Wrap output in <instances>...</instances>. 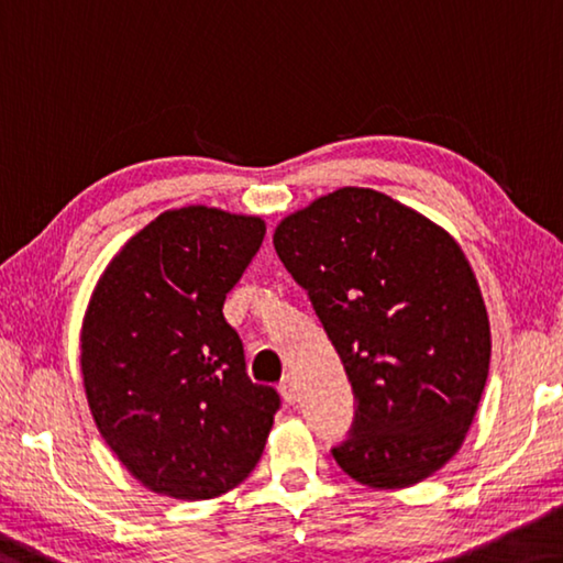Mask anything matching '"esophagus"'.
Returning <instances> with one entry per match:
<instances>
[{
    "label": "esophagus",
    "instance_id": "34e87169",
    "mask_svg": "<svg viewBox=\"0 0 563 563\" xmlns=\"http://www.w3.org/2000/svg\"><path fill=\"white\" fill-rule=\"evenodd\" d=\"M278 390L283 394V398L288 400V404H296L298 400V386H296V378H292V373H285L278 383Z\"/></svg>",
    "mask_w": 563,
    "mask_h": 563
}]
</instances>
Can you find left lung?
Listing matches in <instances>:
<instances>
[{"label":"left lung","instance_id":"8db88e82","mask_svg":"<svg viewBox=\"0 0 563 563\" xmlns=\"http://www.w3.org/2000/svg\"><path fill=\"white\" fill-rule=\"evenodd\" d=\"M273 245L351 380L338 466L371 488L435 474L466 439L490 361L486 306L456 240L388 195L341 187L280 220Z\"/></svg>","mask_w":563,"mask_h":563}]
</instances>
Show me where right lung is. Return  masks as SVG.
<instances>
[{"instance_id": "1", "label": "right lung", "mask_w": 563, "mask_h": 563, "mask_svg": "<svg viewBox=\"0 0 563 563\" xmlns=\"http://www.w3.org/2000/svg\"><path fill=\"white\" fill-rule=\"evenodd\" d=\"M263 238L255 216L167 210L95 285L79 335L87 404L107 445L155 494L216 498L263 456L280 396L247 378L243 341L222 316Z\"/></svg>"}]
</instances>
